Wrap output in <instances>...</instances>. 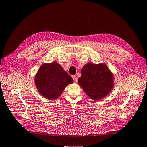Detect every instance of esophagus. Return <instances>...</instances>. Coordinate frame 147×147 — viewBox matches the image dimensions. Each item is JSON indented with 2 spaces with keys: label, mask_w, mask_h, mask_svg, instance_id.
<instances>
[{
  "label": "esophagus",
  "mask_w": 147,
  "mask_h": 147,
  "mask_svg": "<svg viewBox=\"0 0 147 147\" xmlns=\"http://www.w3.org/2000/svg\"><path fill=\"white\" fill-rule=\"evenodd\" d=\"M72 78H73V79H74V82H77V77L75 76V75H73Z\"/></svg>",
  "instance_id": "esophagus-1"
}]
</instances>
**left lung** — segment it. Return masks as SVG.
Here are the masks:
<instances>
[{"label":"left lung","mask_w":147,"mask_h":147,"mask_svg":"<svg viewBox=\"0 0 147 147\" xmlns=\"http://www.w3.org/2000/svg\"><path fill=\"white\" fill-rule=\"evenodd\" d=\"M78 83L85 93L94 101L101 100L113 88L114 77L105 64L89 62L83 67Z\"/></svg>","instance_id":"left-lung-1"}]
</instances>
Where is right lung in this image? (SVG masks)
Returning a JSON list of instances; mask_svg holds the SVG:
<instances>
[{"label": "right lung", "instance_id": "1", "mask_svg": "<svg viewBox=\"0 0 147 147\" xmlns=\"http://www.w3.org/2000/svg\"><path fill=\"white\" fill-rule=\"evenodd\" d=\"M73 82L70 75L55 61L42 64L34 78L38 91L42 96L49 100L57 99L65 87Z\"/></svg>", "mask_w": 147, "mask_h": 147}]
</instances>
